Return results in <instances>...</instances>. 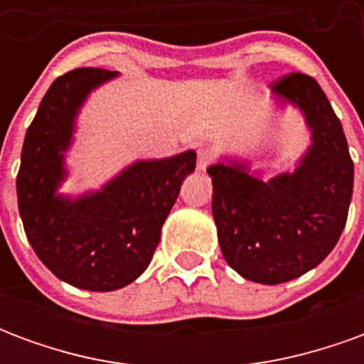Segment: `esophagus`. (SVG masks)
I'll return each mask as SVG.
<instances>
[{
  "label": "esophagus",
  "mask_w": 364,
  "mask_h": 364,
  "mask_svg": "<svg viewBox=\"0 0 364 364\" xmlns=\"http://www.w3.org/2000/svg\"><path fill=\"white\" fill-rule=\"evenodd\" d=\"M214 159V154L208 148H200L198 150V158H197V167L200 169V171H205L206 167L213 164Z\"/></svg>",
  "instance_id": "1"
}]
</instances>
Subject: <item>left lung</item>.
<instances>
[{"mask_svg": "<svg viewBox=\"0 0 364 364\" xmlns=\"http://www.w3.org/2000/svg\"><path fill=\"white\" fill-rule=\"evenodd\" d=\"M271 91L281 103L296 105L312 130V146L296 169L269 181L232 159L206 169L222 255L261 284H281L318 267L343 232L353 197L349 146L320 83L289 74Z\"/></svg>", "mask_w": 364, "mask_h": 364, "instance_id": "obj_1", "label": "left lung"}]
</instances>
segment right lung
I'll return each instance as SVG.
<instances>
[{"label":"right lung","mask_w":364,"mask_h":364,"mask_svg":"<svg viewBox=\"0 0 364 364\" xmlns=\"http://www.w3.org/2000/svg\"><path fill=\"white\" fill-rule=\"evenodd\" d=\"M119 72L80 68L60 75L41 101L21 151L17 200L28 244L60 281L95 292L127 287L148 269L161 226L197 151L136 161L101 191L60 195L64 154L91 91Z\"/></svg>","instance_id":"add662e5"}]
</instances>
